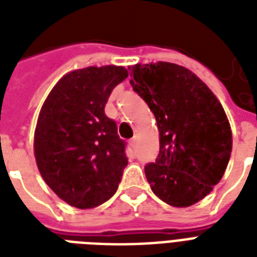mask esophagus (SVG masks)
<instances>
[{
  "label": "esophagus",
  "mask_w": 257,
  "mask_h": 257,
  "mask_svg": "<svg viewBox=\"0 0 257 257\" xmlns=\"http://www.w3.org/2000/svg\"><path fill=\"white\" fill-rule=\"evenodd\" d=\"M129 144H131V147H132V148H136V145H137V137H133L132 140H131V143H129Z\"/></svg>",
  "instance_id": "1"
}]
</instances>
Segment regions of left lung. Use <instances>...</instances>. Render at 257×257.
I'll return each mask as SVG.
<instances>
[{
	"label": "left lung",
	"instance_id": "8db88e82",
	"mask_svg": "<svg viewBox=\"0 0 257 257\" xmlns=\"http://www.w3.org/2000/svg\"><path fill=\"white\" fill-rule=\"evenodd\" d=\"M131 85L148 104L160 152L145 165L153 193L173 207L203 200L223 177L232 132L223 106L195 73L172 62L132 66Z\"/></svg>",
	"mask_w": 257,
	"mask_h": 257
}]
</instances>
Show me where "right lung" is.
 Masks as SVG:
<instances>
[{
  "label": "right lung",
  "mask_w": 257,
  "mask_h": 257,
  "mask_svg": "<svg viewBox=\"0 0 257 257\" xmlns=\"http://www.w3.org/2000/svg\"><path fill=\"white\" fill-rule=\"evenodd\" d=\"M124 66H89L65 74L50 90L34 131V156L42 179L72 207L89 209L116 193L128 165L125 141L105 114Z\"/></svg>",
  "instance_id": "add662e5"
}]
</instances>
